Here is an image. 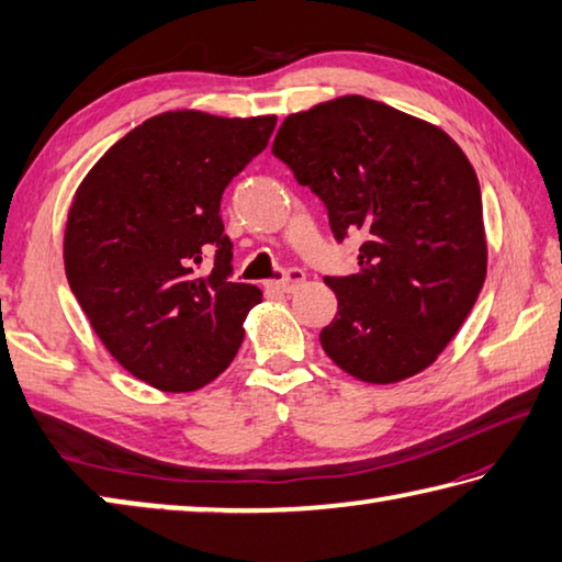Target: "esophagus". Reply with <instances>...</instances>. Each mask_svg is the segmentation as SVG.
Returning a JSON list of instances; mask_svg holds the SVG:
<instances>
[{
    "label": "esophagus",
    "mask_w": 562,
    "mask_h": 562,
    "mask_svg": "<svg viewBox=\"0 0 562 562\" xmlns=\"http://www.w3.org/2000/svg\"><path fill=\"white\" fill-rule=\"evenodd\" d=\"M304 282V272L302 270H288L282 280H272L268 282L270 290H278V292H294L297 288H302Z\"/></svg>",
    "instance_id": "34e87169"
}]
</instances>
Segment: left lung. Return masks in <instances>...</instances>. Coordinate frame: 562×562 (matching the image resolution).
<instances>
[{
	"label": "left lung",
	"mask_w": 562,
	"mask_h": 562,
	"mask_svg": "<svg viewBox=\"0 0 562 562\" xmlns=\"http://www.w3.org/2000/svg\"><path fill=\"white\" fill-rule=\"evenodd\" d=\"M272 154L327 207L341 243L361 233L359 272L325 278L337 315L322 349L347 374L394 384L431 367L486 280L475 170L434 123L339 97L292 113Z\"/></svg>",
	"instance_id": "1"
}]
</instances>
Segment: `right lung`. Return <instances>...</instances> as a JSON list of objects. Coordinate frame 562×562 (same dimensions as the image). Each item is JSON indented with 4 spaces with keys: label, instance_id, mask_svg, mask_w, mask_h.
I'll use <instances>...</instances> for the list:
<instances>
[{
    "label": "right lung",
    "instance_id": "add662e5",
    "mask_svg": "<svg viewBox=\"0 0 562 562\" xmlns=\"http://www.w3.org/2000/svg\"><path fill=\"white\" fill-rule=\"evenodd\" d=\"M274 116L166 111L126 133L76 188L64 268L113 359L160 392H195L243 345L262 292L231 282L233 243L221 201L262 154ZM216 250L207 276L196 272Z\"/></svg>",
    "mask_w": 562,
    "mask_h": 562
}]
</instances>
